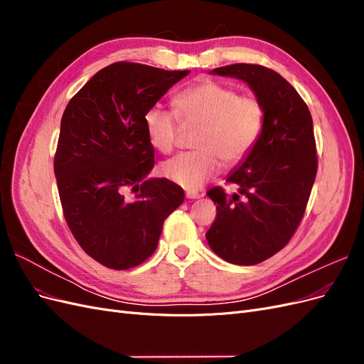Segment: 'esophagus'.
<instances>
[{
    "instance_id": "esophagus-1",
    "label": "esophagus",
    "mask_w": 364,
    "mask_h": 364,
    "mask_svg": "<svg viewBox=\"0 0 364 364\" xmlns=\"http://www.w3.org/2000/svg\"><path fill=\"white\" fill-rule=\"evenodd\" d=\"M185 194L188 199H200V197H203L202 193H196V191H186Z\"/></svg>"
}]
</instances>
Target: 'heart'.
<instances>
[{
  "instance_id": "heart-1",
  "label": "heart",
  "mask_w": 364,
  "mask_h": 364,
  "mask_svg": "<svg viewBox=\"0 0 364 364\" xmlns=\"http://www.w3.org/2000/svg\"><path fill=\"white\" fill-rule=\"evenodd\" d=\"M174 109L153 105L144 115L151 147L170 153L178 144L179 117L202 124L196 138L199 150L181 153L162 165V174L188 191L202 186L222 170V161L235 165L257 146L264 126V106L253 94L215 80H202L174 98Z\"/></svg>"
}]
</instances>
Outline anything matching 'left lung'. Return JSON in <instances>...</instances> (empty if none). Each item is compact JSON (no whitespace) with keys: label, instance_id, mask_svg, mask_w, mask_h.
<instances>
[{"label":"left lung","instance_id":"left-lung-1","mask_svg":"<svg viewBox=\"0 0 364 364\" xmlns=\"http://www.w3.org/2000/svg\"><path fill=\"white\" fill-rule=\"evenodd\" d=\"M209 74L245 82L264 106L257 146L226 179L240 186L238 193H206L217 205L206 232L209 247L228 262L253 266L287 245L304 217L317 173L313 118L294 87L273 70L235 63Z\"/></svg>","mask_w":364,"mask_h":364}]
</instances>
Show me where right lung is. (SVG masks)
Wrapping results in <instances>:
<instances>
[{
    "label": "right lung",
    "instance_id": "right-lung-1",
    "mask_svg": "<svg viewBox=\"0 0 364 364\" xmlns=\"http://www.w3.org/2000/svg\"><path fill=\"white\" fill-rule=\"evenodd\" d=\"M188 74L117 62L92 75L62 115L54 174L63 215L77 243L109 269L151 257L165 218L185 199L179 185L147 178L155 149L144 115Z\"/></svg>",
    "mask_w": 364,
    "mask_h": 364
}]
</instances>
